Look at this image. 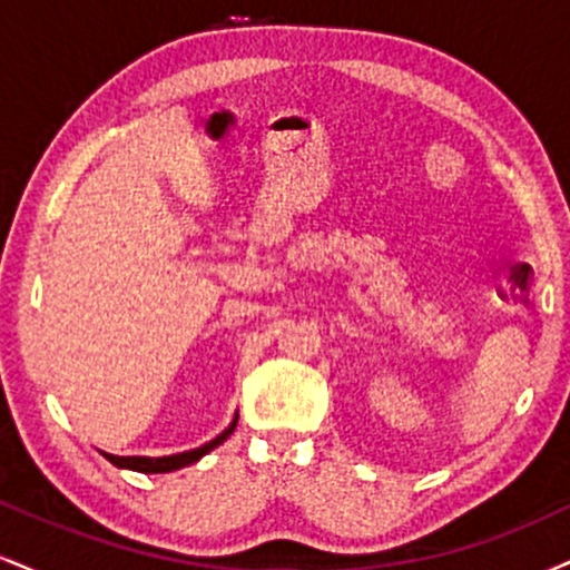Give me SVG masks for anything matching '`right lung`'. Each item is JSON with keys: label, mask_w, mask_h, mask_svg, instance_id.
I'll use <instances>...</instances> for the list:
<instances>
[{"label": "right lung", "mask_w": 570, "mask_h": 570, "mask_svg": "<svg viewBox=\"0 0 570 570\" xmlns=\"http://www.w3.org/2000/svg\"><path fill=\"white\" fill-rule=\"evenodd\" d=\"M238 421V417H235ZM235 421L230 423V429L225 431V434H219L217 440L203 444L198 450H189V453H176V455H166V458H144V455H112V453H104L107 455L109 463H115L117 469H130V472H141V474H166V472H176V469H185L189 463L200 461L203 455L212 453L217 444H222L227 440V436L233 434L235 429Z\"/></svg>", "instance_id": "add662e5"}]
</instances>
